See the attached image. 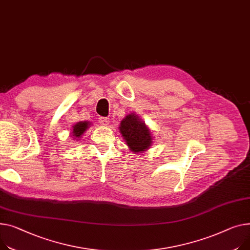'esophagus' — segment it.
Wrapping results in <instances>:
<instances>
[{
  "label": "esophagus",
  "mask_w": 250,
  "mask_h": 250,
  "mask_svg": "<svg viewBox=\"0 0 250 250\" xmlns=\"http://www.w3.org/2000/svg\"><path fill=\"white\" fill-rule=\"evenodd\" d=\"M99 123H101V125L106 126L109 125V119L108 118H101L99 119Z\"/></svg>",
  "instance_id": "obj_1"
}]
</instances>
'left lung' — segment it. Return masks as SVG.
Wrapping results in <instances>:
<instances>
[{"label": "left lung", "mask_w": 250, "mask_h": 250, "mask_svg": "<svg viewBox=\"0 0 250 250\" xmlns=\"http://www.w3.org/2000/svg\"><path fill=\"white\" fill-rule=\"evenodd\" d=\"M120 132L131 152L143 153L154 143L152 130L135 112L128 113L121 122Z\"/></svg>", "instance_id": "obj_1"}]
</instances>
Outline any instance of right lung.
I'll return each instance as SVG.
<instances>
[{"mask_svg":"<svg viewBox=\"0 0 250 250\" xmlns=\"http://www.w3.org/2000/svg\"><path fill=\"white\" fill-rule=\"evenodd\" d=\"M89 126H90V123L87 121L78 122L75 125H73L71 129L72 139H74L75 141H78V139H81L83 134H84Z\"/></svg>","mask_w":250,"mask_h":250,"instance_id":"add662e5","label":"right lung"}]
</instances>
